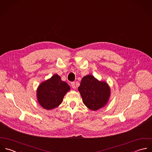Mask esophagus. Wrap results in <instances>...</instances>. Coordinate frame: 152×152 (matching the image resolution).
<instances>
[{
  "mask_svg": "<svg viewBox=\"0 0 152 152\" xmlns=\"http://www.w3.org/2000/svg\"><path fill=\"white\" fill-rule=\"evenodd\" d=\"M71 87L73 88H76V85L75 84L74 82H72L71 83Z\"/></svg>",
  "mask_w": 152,
  "mask_h": 152,
  "instance_id": "34e87169",
  "label": "esophagus"
}]
</instances>
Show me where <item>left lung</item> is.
<instances>
[{"instance_id":"8db88e82","label":"left lung","mask_w":152,"mask_h":152,"mask_svg":"<svg viewBox=\"0 0 152 152\" xmlns=\"http://www.w3.org/2000/svg\"><path fill=\"white\" fill-rule=\"evenodd\" d=\"M78 91L84 104L94 111L104 107L110 94V90L107 84L98 81L91 75L83 78Z\"/></svg>"}]
</instances>
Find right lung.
Here are the masks:
<instances>
[{"label": "right lung", "mask_w": 152, "mask_h": 152, "mask_svg": "<svg viewBox=\"0 0 152 152\" xmlns=\"http://www.w3.org/2000/svg\"><path fill=\"white\" fill-rule=\"evenodd\" d=\"M69 90V85L55 74L39 85L37 90L38 100L44 108L53 109L61 104L64 96Z\"/></svg>", "instance_id": "add662e5"}]
</instances>
